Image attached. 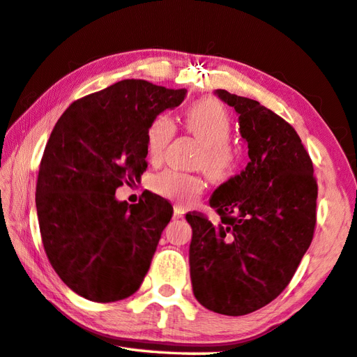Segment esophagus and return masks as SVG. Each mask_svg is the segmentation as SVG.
<instances>
[{"label": "esophagus", "instance_id": "34e87169", "mask_svg": "<svg viewBox=\"0 0 357 357\" xmlns=\"http://www.w3.org/2000/svg\"><path fill=\"white\" fill-rule=\"evenodd\" d=\"M183 217H184V209H183V207H179V206L174 207L173 218H174V220H178V218H183Z\"/></svg>", "mask_w": 357, "mask_h": 357}]
</instances>
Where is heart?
<instances>
[{
	"label": "heart",
	"mask_w": 357,
	"mask_h": 357,
	"mask_svg": "<svg viewBox=\"0 0 357 357\" xmlns=\"http://www.w3.org/2000/svg\"><path fill=\"white\" fill-rule=\"evenodd\" d=\"M184 129L199 144L201 151L195 165L213 183H225L234 176L238 167V150L231 144L232 123L228 111L215 100H203L192 105L184 114ZM176 134V125L170 116L162 114L146 128L145 142L151 159L164 156ZM151 189L160 197L192 203L206 189L201 174L165 170L151 181Z\"/></svg>",
	"instance_id": "1"
}]
</instances>
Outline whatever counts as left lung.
<instances>
[{
	"label": "left lung",
	"mask_w": 357,
	"mask_h": 357,
	"mask_svg": "<svg viewBox=\"0 0 357 357\" xmlns=\"http://www.w3.org/2000/svg\"><path fill=\"white\" fill-rule=\"evenodd\" d=\"M238 114L248 144L245 170L213 192V225L204 213L192 226L190 278L199 304L223 315L267 306L289 286L317 223L314 165L294 126L256 100L217 90Z\"/></svg>",
	"instance_id": "1"
}]
</instances>
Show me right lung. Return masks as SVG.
Here are the masks:
<instances>
[{
    "label": "right lung",
    "mask_w": 357,
    "mask_h": 357,
    "mask_svg": "<svg viewBox=\"0 0 357 357\" xmlns=\"http://www.w3.org/2000/svg\"><path fill=\"white\" fill-rule=\"evenodd\" d=\"M185 89L125 79L71 102L45 146L36 206L45 252L77 295L112 303L139 290L173 207L144 193L137 204L115 190L146 170V128L179 106Z\"/></svg>",
    "instance_id": "obj_1"
}]
</instances>
